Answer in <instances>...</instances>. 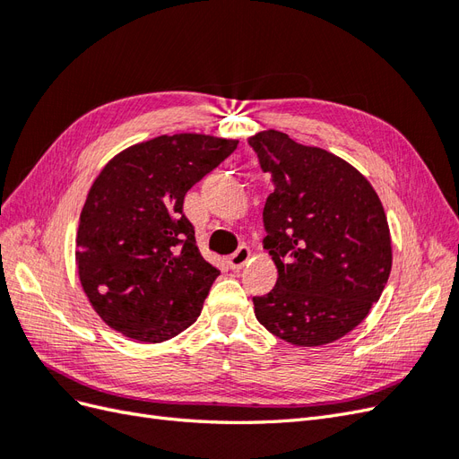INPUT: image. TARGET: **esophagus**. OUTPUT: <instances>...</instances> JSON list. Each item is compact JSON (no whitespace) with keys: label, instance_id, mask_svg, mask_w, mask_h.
<instances>
[{"label":"esophagus","instance_id":"1","mask_svg":"<svg viewBox=\"0 0 459 459\" xmlns=\"http://www.w3.org/2000/svg\"><path fill=\"white\" fill-rule=\"evenodd\" d=\"M248 260H251V251H248L247 247H239L238 251H235V253L230 256L228 264H230V268H231L233 272H239V270H243V268L247 266Z\"/></svg>","mask_w":459,"mask_h":459}]
</instances>
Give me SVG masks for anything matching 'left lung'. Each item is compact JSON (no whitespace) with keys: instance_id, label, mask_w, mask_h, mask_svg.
<instances>
[{"instance_id":"obj_1","label":"left lung","mask_w":459,"mask_h":459,"mask_svg":"<svg viewBox=\"0 0 459 459\" xmlns=\"http://www.w3.org/2000/svg\"><path fill=\"white\" fill-rule=\"evenodd\" d=\"M248 143L275 186L264 206V248L277 281L253 299L256 319L297 346L337 341L364 322L393 268L381 199L362 172L325 149L277 130Z\"/></svg>"}]
</instances>
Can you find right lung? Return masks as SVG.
Masks as SVG:
<instances>
[{
  "label": "right lung",
  "mask_w": 459,
  "mask_h": 459,
  "mask_svg": "<svg viewBox=\"0 0 459 459\" xmlns=\"http://www.w3.org/2000/svg\"><path fill=\"white\" fill-rule=\"evenodd\" d=\"M239 140L174 134L130 145L93 179L76 231L80 285L103 322L140 342L186 331L220 272L184 216V197Z\"/></svg>",
  "instance_id": "right-lung-1"
}]
</instances>
